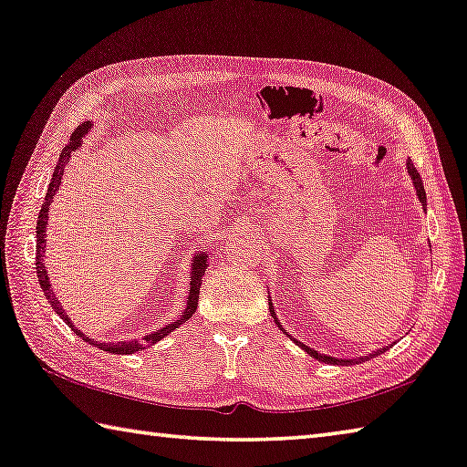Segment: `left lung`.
<instances>
[{
    "label": "left lung",
    "mask_w": 467,
    "mask_h": 467,
    "mask_svg": "<svg viewBox=\"0 0 467 467\" xmlns=\"http://www.w3.org/2000/svg\"><path fill=\"white\" fill-rule=\"evenodd\" d=\"M406 171H409V177H410V182H412V188H414V193H417V198H419V202H420V206H422V210H427V193H425V185H422V180H420V175H419V171L417 169L412 167V163H410V159L406 161ZM269 298V312H271V317H274V320H275V325L279 327V330H284V333L292 338V341H296V345L300 347V349H304L306 351L310 358H315V359H318V361H322V363H333V366H355V363H361V361H368V359H371V358H378L379 353H384L386 349H389V345H386V347H379V349H376V351H371V353H366V355H361V358H333V355H327V353H318L317 349H312V347H308V345H304V343H300L298 338H294L290 333H287V330L284 328V325L282 322H279V318H277V315H275V308H274V302H271V296H267Z\"/></svg>",
    "instance_id": "1"
}]
</instances>
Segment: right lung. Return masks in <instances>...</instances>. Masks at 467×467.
Listing matches in <instances>:
<instances>
[{"mask_svg":"<svg viewBox=\"0 0 467 467\" xmlns=\"http://www.w3.org/2000/svg\"><path fill=\"white\" fill-rule=\"evenodd\" d=\"M91 129H93V122L79 124L78 130L71 134L69 145H67L63 149L61 155H58V163H57L55 171H53V180H50V183H48V190H47V196H45V204H42L38 220H36V275H38L40 287H42V292H45L48 304H50V306H53V310L57 312V315L63 318V322H67V327H69L75 335L81 337L86 343L98 347V349H101V351H108V353H114V355H130V353L142 351V349H147V347L159 343L161 338H165L169 333H173L175 328H180L185 320H190L193 315H196L198 298H200V285H202V275L206 274V267H208V249H202V251L193 253L192 263H190L188 298H185L183 312H182L180 318H177V320L169 322V325L161 327V328L150 330V333L147 337H142V338H130V341H118V343L96 341V338L88 337L86 333H83V330H79L78 327H75V322L69 318V315H67L65 308L61 306V302L55 298L53 287H50L48 271H47V265H45V261H42V259H45V253H47V241L45 239H47V224H48L50 204H53L55 193L58 192V185H61V182H63V173H65L67 163H69V159H71L73 152L81 149L83 137H86V134Z\"/></svg>","mask_w":467,"mask_h":467,"instance_id":"obj_1","label":"right lung"}]
</instances>
